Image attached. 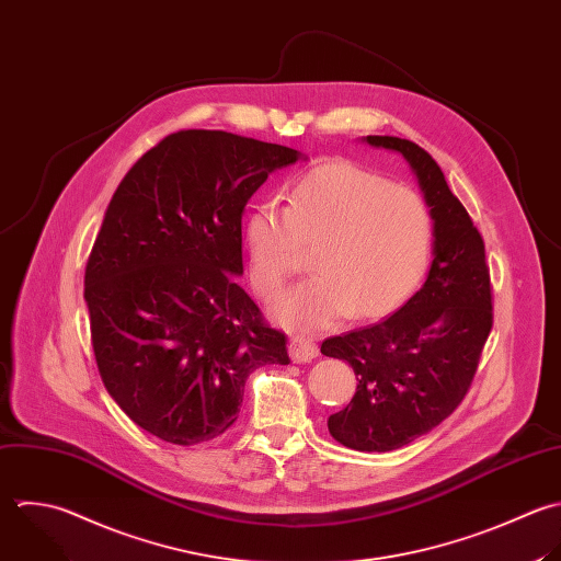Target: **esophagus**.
<instances>
[{
    "instance_id": "34e87169",
    "label": "esophagus",
    "mask_w": 561,
    "mask_h": 561,
    "mask_svg": "<svg viewBox=\"0 0 561 561\" xmlns=\"http://www.w3.org/2000/svg\"><path fill=\"white\" fill-rule=\"evenodd\" d=\"M319 347L310 336L304 334H295L290 339V356L295 363H310L312 358H317Z\"/></svg>"
}]
</instances>
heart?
<instances>
[{"label": "heart", "instance_id": "obj_1", "mask_svg": "<svg viewBox=\"0 0 561 561\" xmlns=\"http://www.w3.org/2000/svg\"><path fill=\"white\" fill-rule=\"evenodd\" d=\"M249 277L271 297L314 249L317 275L279 295L271 312L286 328L317 330L350 312L380 317L422 282L433 249V216L411 187L345 159L304 172L286 209L255 205L242 227Z\"/></svg>", "mask_w": 561, "mask_h": 561}]
</instances>
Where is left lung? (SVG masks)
Instances as JSON below:
<instances>
[{"label":"left lung","instance_id":"left-lung-1","mask_svg":"<svg viewBox=\"0 0 561 561\" xmlns=\"http://www.w3.org/2000/svg\"><path fill=\"white\" fill-rule=\"evenodd\" d=\"M367 141L407 157L435 218L426 284L391 317L321 343L358 380L352 402L330 415V435L352 450L389 453L431 433L468 396L494 325V290L483 236L439 163L411 139Z\"/></svg>","mask_w":561,"mask_h":561}]
</instances>
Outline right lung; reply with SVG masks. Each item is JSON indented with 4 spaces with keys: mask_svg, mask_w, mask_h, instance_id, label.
<instances>
[{
    "mask_svg": "<svg viewBox=\"0 0 561 561\" xmlns=\"http://www.w3.org/2000/svg\"><path fill=\"white\" fill-rule=\"evenodd\" d=\"M299 152L225 130H176L117 185L84 268L91 345L117 407L176 446L220 437L247 378L288 365V336L240 288L242 214Z\"/></svg>",
    "mask_w": 561,
    "mask_h": 561,
    "instance_id": "add662e5",
    "label": "right lung"
}]
</instances>
